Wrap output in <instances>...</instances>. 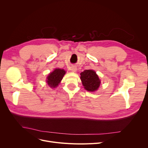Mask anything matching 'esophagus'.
<instances>
[{
	"instance_id": "esophagus-1",
	"label": "esophagus",
	"mask_w": 148,
	"mask_h": 148,
	"mask_svg": "<svg viewBox=\"0 0 148 148\" xmlns=\"http://www.w3.org/2000/svg\"><path fill=\"white\" fill-rule=\"evenodd\" d=\"M71 69L73 72H75L77 71V67L75 66H72L71 67Z\"/></svg>"
}]
</instances>
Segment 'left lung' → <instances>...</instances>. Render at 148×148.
I'll return each mask as SVG.
<instances>
[{"instance_id": "1", "label": "left lung", "mask_w": 148, "mask_h": 148, "mask_svg": "<svg viewBox=\"0 0 148 148\" xmlns=\"http://www.w3.org/2000/svg\"><path fill=\"white\" fill-rule=\"evenodd\" d=\"M80 79L84 88L89 92L98 90L101 81L96 72L94 70L87 69L80 73Z\"/></svg>"}]
</instances>
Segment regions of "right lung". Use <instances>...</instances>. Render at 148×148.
I'll list each match as a JSON object with an SVG mask.
<instances>
[{
	"label": "right lung",
	"instance_id": "add662e5",
	"mask_svg": "<svg viewBox=\"0 0 148 148\" xmlns=\"http://www.w3.org/2000/svg\"><path fill=\"white\" fill-rule=\"evenodd\" d=\"M65 73L66 71L64 69L56 68L47 77L46 82L47 84L51 88L57 87L62 79H63Z\"/></svg>",
	"mask_w": 148,
	"mask_h": 148
}]
</instances>
